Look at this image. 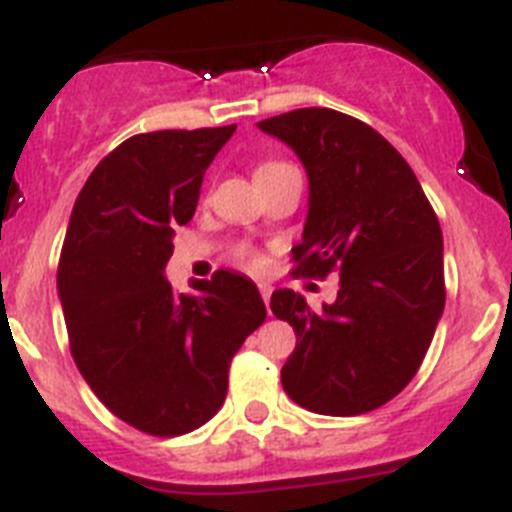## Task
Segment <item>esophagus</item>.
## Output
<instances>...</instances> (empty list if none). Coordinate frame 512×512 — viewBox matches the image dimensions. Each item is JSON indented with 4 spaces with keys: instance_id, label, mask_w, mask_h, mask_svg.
Here are the masks:
<instances>
[{
    "instance_id": "esophagus-1",
    "label": "esophagus",
    "mask_w": 512,
    "mask_h": 512,
    "mask_svg": "<svg viewBox=\"0 0 512 512\" xmlns=\"http://www.w3.org/2000/svg\"><path fill=\"white\" fill-rule=\"evenodd\" d=\"M259 292H261V297H264L266 305H269V300H271V284L259 282Z\"/></svg>"
}]
</instances>
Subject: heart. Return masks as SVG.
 <instances>
[{
	"mask_svg": "<svg viewBox=\"0 0 512 512\" xmlns=\"http://www.w3.org/2000/svg\"><path fill=\"white\" fill-rule=\"evenodd\" d=\"M279 166H284V161H261V164L256 166V174H266V171L279 169Z\"/></svg>",
	"mask_w": 512,
	"mask_h": 512,
	"instance_id": "1",
	"label": "heart"
}]
</instances>
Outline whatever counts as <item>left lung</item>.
<instances>
[{"label": "left lung", "instance_id": "left-lung-1", "mask_svg": "<svg viewBox=\"0 0 512 512\" xmlns=\"http://www.w3.org/2000/svg\"><path fill=\"white\" fill-rule=\"evenodd\" d=\"M297 153L307 217L297 271H341L333 305L277 289L271 310L297 333L282 387L320 415H361L405 390L443 315V235L408 161L366 122L305 107L259 122Z\"/></svg>", "mask_w": 512, "mask_h": 512}]
</instances>
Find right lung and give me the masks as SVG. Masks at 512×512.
<instances>
[{
	"label": "right lung",
	"mask_w": 512,
	"mask_h": 512,
	"mask_svg": "<svg viewBox=\"0 0 512 512\" xmlns=\"http://www.w3.org/2000/svg\"><path fill=\"white\" fill-rule=\"evenodd\" d=\"M235 125L133 135L76 197L58 300L71 354L94 395L151 436H182L223 408L238 348L266 320L259 289L220 269L179 295L166 279L176 225Z\"/></svg>",
	"instance_id": "add662e5"
}]
</instances>
